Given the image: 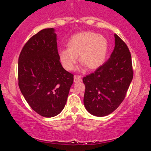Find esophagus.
<instances>
[{"label": "esophagus", "mask_w": 151, "mask_h": 151, "mask_svg": "<svg viewBox=\"0 0 151 151\" xmlns=\"http://www.w3.org/2000/svg\"><path fill=\"white\" fill-rule=\"evenodd\" d=\"M74 82H77L82 80V76H74Z\"/></svg>", "instance_id": "1"}]
</instances>
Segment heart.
<instances>
[{"instance_id": "b5f03b06", "label": "heart", "mask_w": 151, "mask_h": 151, "mask_svg": "<svg viewBox=\"0 0 151 151\" xmlns=\"http://www.w3.org/2000/svg\"><path fill=\"white\" fill-rule=\"evenodd\" d=\"M109 42L104 36L98 33L84 32L74 35L68 42V48L59 51V58L67 71L75 67L79 55L82 67L93 70L101 67L106 58Z\"/></svg>"}]
</instances>
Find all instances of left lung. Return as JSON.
Segmentation results:
<instances>
[{"label":"left lung","mask_w":151,"mask_h":151,"mask_svg":"<svg viewBox=\"0 0 151 151\" xmlns=\"http://www.w3.org/2000/svg\"><path fill=\"white\" fill-rule=\"evenodd\" d=\"M115 36V47L106 63L84 77V104L91 114L108 115L117 109L133 80L131 55L126 43Z\"/></svg>","instance_id":"8db88e82"}]
</instances>
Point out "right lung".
I'll list each match as a JSON object with an SVG mask.
<instances>
[{
	"label": "right lung",
	"instance_id": "1",
	"mask_svg": "<svg viewBox=\"0 0 151 151\" xmlns=\"http://www.w3.org/2000/svg\"><path fill=\"white\" fill-rule=\"evenodd\" d=\"M18 78L20 91L37 113L51 117L63 110L73 75L60 62L54 29L40 31L24 45L18 58Z\"/></svg>",
	"mask_w": 151,
	"mask_h": 151
}]
</instances>
